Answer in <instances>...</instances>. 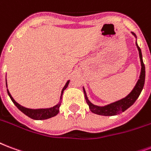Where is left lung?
<instances>
[{
  "label": "left lung",
  "instance_id": "left-lung-1",
  "mask_svg": "<svg viewBox=\"0 0 151 151\" xmlns=\"http://www.w3.org/2000/svg\"><path fill=\"white\" fill-rule=\"evenodd\" d=\"M132 35H134V37L136 38V35L134 32H132ZM136 47L139 50V58L140 63H141V72H140L139 79L138 80L137 83L135 84L134 88L131 91L127 96H126L124 98H122L120 100L117 101H115L113 103L109 104L104 106H98V105H95L93 103H91L89 100L88 99L87 94H86V89L83 87L84 94H85V97H86V103L88 104L89 109L92 112H93L97 115H101V116H116L119 114L124 112V111H126L127 109L132 106V104L135 102L138 97L139 96L141 92H142L143 86H144L145 83V75H146V72H145V65L142 61V55L141 49L138 46L137 42H135Z\"/></svg>",
  "mask_w": 151,
  "mask_h": 151
}]
</instances>
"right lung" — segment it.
Masks as SVG:
<instances>
[{"label": "right lung", "mask_w": 151, "mask_h": 151, "mask_svg": "<svg viewBox=\"0 0 151 151\" xmlns=\"http://www.w3.org/2000/svg\"><path fill=\"white\" fill-rule=\"evenodd\" d=\"M70 83V80L67 81V82L65 83V86L63 87V90H62V93H61V96H60V101L58 103L55 105L54 107H51V108H48V109H27V108H25V107L22 106L20 104L17 103V101H15L13 97L12 96V95L9 93V89H7V92H8V94H9V97L11 98L12 101L13 102L15 105L18 108L19 110L23 112L24 114H25L26 116H27L30 118H32L33 119H36V120H42V119H49V118H51V117L55 116L56 115L58 114L59 112V108H60L61 102H62V97H63V92L65 90V88H67L68 85ZM6 87H7V81H6Z\"/></svg>", "instance_id": "right-lung-1"}]
</instances>
